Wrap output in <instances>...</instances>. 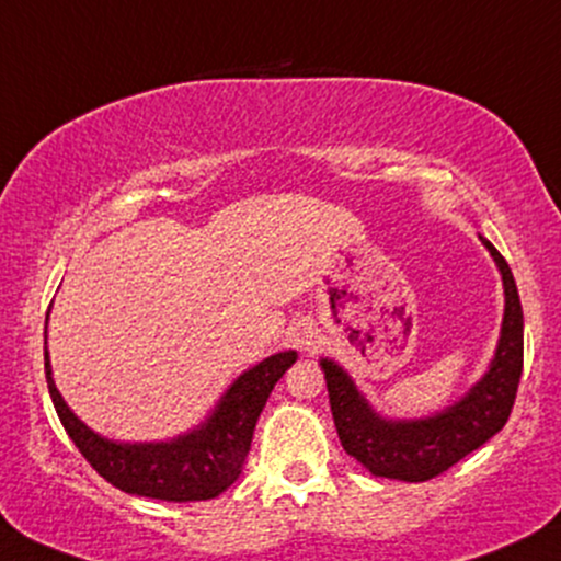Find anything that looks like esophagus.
Returning a JSON list of instances; mask_svg holds the SVG:
<instances>
[{
	"instance_id": "esophagus-1",
	"label": "esophagus",
	"mask_w": 561,
	"mask_h": 561,
	"mask_svg": "<svg viewBox=\"0 0 561 561\" xmlns=\"http://www.w3.org/2000/svg\"><path fill=\"white\" fill-rule=\"evenodd\" d=\"M293 340H295V345L300 347V351H311L313 343H317V340H313L311 327H308V324H298V327H295Z\"/></svg>"
}]
</instances>
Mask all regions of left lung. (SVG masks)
Wrapping results in <instances>:
<instances>
[{
    "instance_id": "left-lung-1",
    "label": "left lung",
    "mask_w": 561,
    "mask_h": 561,
    "mask_svg": "<svg viewBox=\"0 0 561 561\" xmlns=\"http://www.w3.org/2000/svg\"><path fill=\"white\" fill-rule=\"evenodd\" d=\"M504 282V321L488 371L459 401L416 420L382 416L353 377L332 358H321L330 405L345 454L375 478L433 480L504 427L523 375V306L504 255L480 234Z\"/></svg>"
}]
</instances>
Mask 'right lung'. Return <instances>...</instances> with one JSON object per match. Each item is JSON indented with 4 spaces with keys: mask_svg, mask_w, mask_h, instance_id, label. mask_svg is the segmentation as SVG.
Masks as SVG:
<instances>
[{
    "mask_svg": "<svg viewBox=\"0 0 561 561\" xmlns=\"http://www.w3.org/2000/svg\"><path fill=\"white\" fill-rule=\"evenodd\" d=\"M295 362L298 353L282 351L250 366L224 390L210 414L190 433L171 440L121 443L94 433L70 411L66 398L57 390L49 351L44 347V371L57 416L96 474L124 493L179 504L216 499L240 478L263 405L274 385Z\"/></svg>",
    "mask_w": 561,
    "mask_h": 561,
    "instance_id": "right-lung-1",
    "label": "right lung"
}]
</instances>
